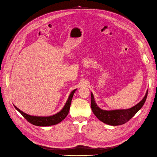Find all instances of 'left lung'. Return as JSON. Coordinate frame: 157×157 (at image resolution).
<instances>
[{"label": "left lung", "mask_w": 157, "mask_h": 157, "mask_svg": "<svg viewBox=\"0 0 157 157\" xmlns=\"http://www.w3.org/2000/svg\"><path fill=\"white\" fill-rule=\"evenodd\" d=\"M148 90L142 100L134 107L127 109H115V110H103L99 108L95 101L94 95L91 92V107L92 112L99 121L111 126H118L125 124L134 117L136 113L144 105L147 97Z\"/></svg>", "instance_id": "1"}]
</instances>
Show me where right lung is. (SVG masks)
<instances>
[{
  "instance_id": "add662e5",
  "label": "right lung",
  "mask_w": 157,
  "mask_h": 157,
  "mask_svg": "<svg viewBox=\"0 0 157 157\" xmlns=\"http://www.w3.org/2000/svg\"><path fill=\"white\" fill-rule=\"evenodd\" d=\"M77 90V89H75L71 92L69 96L67 99V101L65 103L63 109L58 113H56L55 115H52V116H48V117L32 116L21 111L20 109H19L15 105H14V107L16 108L17 111H18L21 114V115L24 117L28 122H30L31 124L33 125L39 126H49L55 125L62 121L64 118L67 116L69 111L71 100H72L74 93Z\"/></svg>"
}]
</instances>
